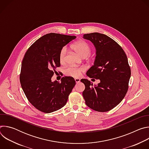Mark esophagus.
I'll use <instances>...</instances> for the list:
<instances>
[{
  "instance_id": "esophagus-1",
  "label": "esophagus",
  "mask_w": 149,
  "mask_h": 149,
  "mask_svg": "<svg viewBox=\"0 0 149 149\" xmlns=\"http://www.w3.org/2000/svg\"><path fill=\"white\" fill-rule=\"evenodd\" d=\"M75 81L76 83H79L80 82V79L79 78H75Z\"/></svg>"
}]
</instances>
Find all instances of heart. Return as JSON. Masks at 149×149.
<instances>
[{"instance_id": "1", "label": "heart", "mask_w": 149, "mask_h": 149, "mask_svg": "<svg viewBox=\"0 0 149 149\" xmlns=\"http://www.w3.org/2000/svg\"><path fill=\"white\" fill-rule=\"evenodd\" d=\"M71 48L76 52L82 58L88 57L91 52V47L87 43V42L81 40L76 42L75 43L72 44ZM67 48L65 47H63L59 52V59L61 63H64L66 61L67 58ZM86 70L84 67H75L74 66H69L67 67L64 70L65 75L73 77V78H78Z\"/></svg>"}]
</instances>
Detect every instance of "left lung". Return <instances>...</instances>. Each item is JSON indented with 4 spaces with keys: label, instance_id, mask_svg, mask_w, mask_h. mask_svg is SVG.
<instances>
[{
    "label": "left lung",
    "instance_id": "obj_1",
    "mask_svg": "<svg viewBox=\"0 0 149 149\" xmlns=\"http://www.w3.org/2000/svg\"><path fill=\"white\" fill-rule=\"evenodd\" d=\"M96 48L94 65L87 72L91 78L100 82L93 86L90 81L82 79V93L86 105L90 109L106 112L114 109L124 98L129 88L131 70L123 48L109 36L98 32L84 34Z\"/></svg>",
    "mask_w": 149,
    "mask_h": 149
}]
</instances>
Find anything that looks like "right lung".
Listing matches in <instances>:
<instances>
[{
  "label": "right lung",
  "instance_id": "1",
  "mask_svg": "<svg viewBox=\"0 0 149 149\" xmlns=\"http://www.w3.org/2000/svg\"><path fill=\"white\" fill-rule=\"evenodd\" d=\"M76 38L75 36L50 33L40 37L28 48L22 62L21 87L31 104L37 110L50 113L64 106L75 85L71 77L61 82H52L56 67L61 66V49Z\"/></svg>",
  "mask_w": 149,
  "mask_h": 149
}]
</instances>
